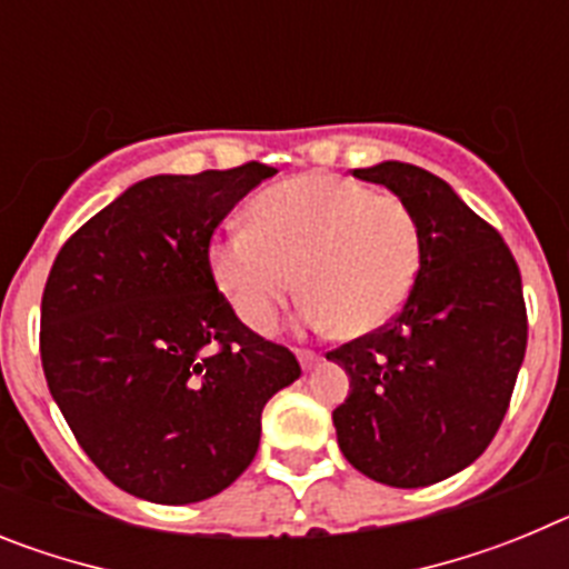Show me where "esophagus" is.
<instances>
[{"label":"esophagus","instance_id":"obj_1","mask_svg":"<svg viewBox=\"0 0 569 569\" xmlns=\"http://www.w3.org/2000/svg\"><path fill=\"white\" fill-rule=\"evenodd\" d=\"M296 356H299V361L305 370H313V367L321 361V356L313 353V350H296Z\"/></svg>","mask_w":569,"mask_h":569}]
</instances>
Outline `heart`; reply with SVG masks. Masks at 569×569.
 I'll use <instances>...</instances> for the list:
<instances>
[{
	"mask_svg": "<svg viewBox=\"0 0 569 569\" xmlns=\"http://www.w3.org/2000/svg\"><path fill=\"white\" fill-rule=\"evenodd\" d=\"M419 264V222L399 196L325 173L259 193L250 224L210 248L216 284L256 333L273 330L299 284L308 325L373 333L405 308Z\"/></svg>",
	"mask_w": 569,
	"mask_h": 569,
	"instance_id": "obj_1",
	"label": "heart"
}]
</instances>
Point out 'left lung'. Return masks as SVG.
Segmentation results:
<instances>
[{
    "instance_id": "8db88e82",
    "label": "left lung",
    "mask_w": 569,
    "mask_h": 569,
    "mask_svg": "<svg viewBox=\"0 0 569 569\" xmlns=\"http://www.w3.org/2000/svg\"><path fill=\"white\" fill-rule=\"evenodd\" d=\"M353 176L413 210L421 264L390 325L328 353L350 376L336 439L367 479L436 485L479 459L507 413L527 350L519 264L430 170L381 162Z\"/></svg>"
}]
</instances>
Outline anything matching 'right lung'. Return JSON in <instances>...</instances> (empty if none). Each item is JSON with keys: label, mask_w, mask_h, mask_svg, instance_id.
I'll use <instances>...</instances> for the list:
<instances>
[{"label": "right lung", "mask_w": 569, "mask_h": 569, "mask_svg": "<svg viewBox=\"0 0 569 569\" xmlns=\"http://www.w3.org/2000/svg\"><path fill=\"white\" fill-rule=\"evenodd\" d=\"M276 170L248 162L130 184L64 241L42 296L44 379L88 459L124 492L193 505L259 450L261 410L301 367L244 328L210 236Z\"/></svg>", "instance_id": "1"}]
</instances>
